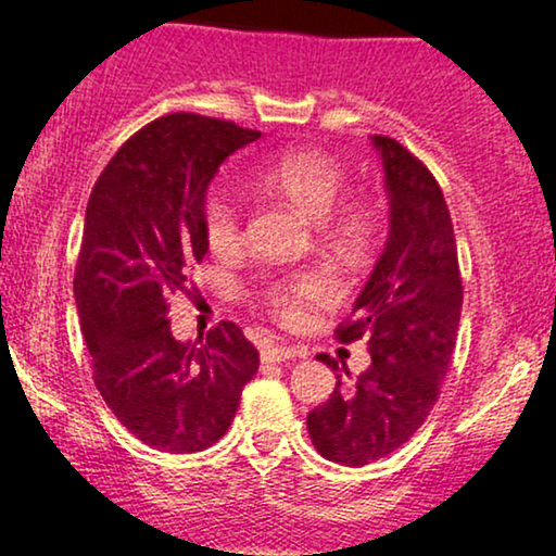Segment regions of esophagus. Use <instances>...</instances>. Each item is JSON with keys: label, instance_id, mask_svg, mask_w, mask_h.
<instances>
[{"label": "esophagus", "instance_id": "esophagus-1", "mask_svg": "<svg viewBox=\"0 0 556 556\" xmlns=\"http://www.w3.org/2000/svg\"><path fill=\"white\" fill-rule=\"evenodd\" d=\"M305 350L300 348H287V344H271V348L261 350V361L264 363H282L292 358H303Z\"/></svg>", "mask_w": 556, "mask_h": 556}]
</instances>
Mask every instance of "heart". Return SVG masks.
I'll use <instances>...</instances> for the list:
<instances>
[{
	"label": "heart",
	"mask_w": 556,
	"mask_h": 556,
	"mask_svg": "<svg viewBox=\"0 0 556 556\" xmlns=\"http://www.w3.org/2000/svg\"><path fill=\"white\" fill-rule=\"evenodd\" d=\"M248 188L282 198L308 219H316L337 256L355 261L371 248L374 216L363 203H337L348 193V172L321 151H290L245 172ZM203 240L214 256H229L242 242L240 203L229 190L212 188L201 203ZM329 287L321 277H298L266 290V305L287 324L303 316L305 303H321Z\"/></svg>",
	"instance_id": "b5f03b06"
}]
</instances>
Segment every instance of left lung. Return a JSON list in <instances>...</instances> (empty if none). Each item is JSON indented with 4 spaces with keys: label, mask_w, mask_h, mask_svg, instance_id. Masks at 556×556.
I'll return each instance as SVG.
<instances>
[{
    "label": "left lung",
    "mask_w": 556,
    "mask_h": 556,
    "mask_svg": "<svg viewBox=\"0 0 556 556\" xmlns=\"http://www.w3.org/2000/svg\"><path fill=\"white\" fill-rule=\"evenodd\" d=\"M384 164L389 235L337 340H368L371 366L308 413L318 455L368 465L392 455L429 418L455 353L463 311L457 242L444 193L420 159L394 138L371 136ZM331 371L337 361L318 355Z\"/></svg>",
    "instance_id": "left-lung-1"
}]
</instances>
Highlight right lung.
<instances>
[{
    "label": "right lung",
    "mask_w": 556,
    "mask_h": 556,
    "mask_svg": "<svg viewBox=\"0 0 556 556\" xmlns=\"http://www.w3.org/2000/svg\"><path fill=\"white\" fill-rule=\"evenodd\" d=\"M256 138L227 119L167 114L119 146L88 198L73 285L96 389L127 431L172 455L219 442L258 371L238 324L180 342L167 318V298L208 251V182Z\"/></svg>",
    "instance_id": "right-lung-1"
}]
</instances>
